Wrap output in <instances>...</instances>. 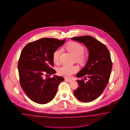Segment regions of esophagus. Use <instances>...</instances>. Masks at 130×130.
<instances>
[{
	"mask_svg": "<svg viewBox=\"0 0 130 130\" xmlns=\"http://www.w3.org/2000/svg\"><path fill=\"white\" fill-rule=\"evenodd\" d=\"M65 80L67 81L68 82H69V83H70V82H71L72 81L71 79H66Z\"/></svg>",
	"mask_w": 130,
	"mask_h": 130,
	"instance_id": "1",
	"label": "esophagus"
}]
</instances>
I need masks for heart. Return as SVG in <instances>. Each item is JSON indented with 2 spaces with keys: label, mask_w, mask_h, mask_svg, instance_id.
I'll return each instance as SVG.
<instances>
[{
  "label": "heart",
  "mask_w": 130,
  "mask_h": 130,
  "mask_svg": "<svg viewBox=\"0 0 130 130\" xmlns=\"http://www.w3.org/2000/svg\"><path fill=\"white\" fill-rule=\"evenodd\" d=\"M65 48L68 51L73 55L76 60L79 63L83 64L86 61L87 56L84 53V47L82 44L72 41L67 44ZM60 51L59 50H56L52 54V59L54 63L57 64L59 62V57ZM78 70V67L75 65H70L67 64L63 65L59 68L58 73L59 75L66 78H70Z\"/></svg>",
  "instance_id": "obj_1"
}]
</instances>
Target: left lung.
<instances>
[{"mask_svg": "<svg viewBox=\"0 0 130 130\" xmlns=\"http://www.w3.org/2000/svg\"><path fill=\"white\" fill-rule=\"evenodd\" d=\"M71 39L83 43L89 52L86 66L76 75L88 80H77L79 87L73 91L74 94L82 102H91L102 94L109 82L112 69L110 53L104 44L90 36Z\"/></svg>", "mask_w": 130, "mask_h": 130, "instance_id": "1", "label": "left lung"}]
</instances>
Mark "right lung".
I'll return each instance as SVG.
<instances>
[{
	"instance_id": "1",
	"label": "right lung",
	"mask_w": 130,
	"mask_h": 130,
	"mask_svg": "<svg viewBox=\"0 0 130 130\" xmlns=\"http://www.w3.org/2000/svg\"><path fill=\"white\" fill-rule=\"evenodd\" d=\"M66 39L42 38L27 44L21 52L18 64L20 85L28 97L39 104H46L54 98L62 77L44 79L56 71L52 54Z\"/></svg>"
}]
</instances>
